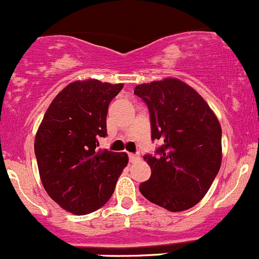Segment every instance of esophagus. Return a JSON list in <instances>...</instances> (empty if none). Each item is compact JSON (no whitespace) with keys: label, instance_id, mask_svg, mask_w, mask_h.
Listing matches in <instances>:
<instances>
[{"label":"esophagus","instance_id":"obj_1","mask_svg":"<svg viewBox=\"0 0 259 259\" xmlns=\"http://www.w3.org/2000/svg\"><path fill=\"white\" fill-rule=\"evenodd\" d=\"M139 157H140V156H139L138 153H129L130 162H135L136 160H139Z\"/></svg>","mask_w":259,"mask_h":259}]
</instances>
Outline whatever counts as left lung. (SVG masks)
<instances>
[{
    "label": "left lung",
    "mask_w": 259,
    "mask_h": 259,
    "mask_svg": "<svg viewBox=\"0 0 259 259\" xmlns=\"http://www.w3.org/2000/svg\"><path fill=\"white\" fill-rule=\"evenodd\" d=\"M134 93L149 107L152 140H163L158 156L145 155L151 177L140 184L141 194L173 212L193 208L221 166L218 116L194 88L178 78L138 84Z\"/></svg>",
    "instance_id": "1"
}]
</instances>
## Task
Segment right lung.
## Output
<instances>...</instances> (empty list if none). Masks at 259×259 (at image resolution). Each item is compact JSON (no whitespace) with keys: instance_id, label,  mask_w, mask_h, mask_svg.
<instances>
[{"instance_id":"1","label":"right lung","mask_w":259,"mask_h":259,"mask_svg":"<svg viewBox=\"0 0 259 259\" xmlns=\"http://www.w3.org/2000/svg\"><path fill=\"white\" fill-rule=\"evenodd\" d=\"M124 87L96 78L73 81L53 99L34 140L42 187L75 215L96 211L114 193L129 158L97 149L107 135L110 101Z\"/></svg>"}]
</instances>
